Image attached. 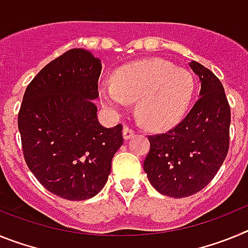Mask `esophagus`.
<instances>
[{
    "instance_id": "esophagus-1",
    "label": "esophagus",
    "mask_w": 248,
    "mask_h": 248,
    "mask_svg": "<svg viewBox=\"0 0 248 248\" xmlns=\"http://www.w3.org/2000/svg\"><path fill=\"white\" fill-rule=\"evenodd\" d=\"M133 135H134V130H131L129 128L123 129V138L125 140H129L130 138H133Z\"/></svg>"
}]
</instances>
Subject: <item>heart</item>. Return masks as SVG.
Wrapping results in <instances>:
<instances>
[{
	"label": "heart",
	"mask_w": 248,
	"mask_h": 248,
	"mask_svg": "<svg viewBox=\"0 0 248 248\" xmlns=\"http://www.w3.org/2000/svg\"><path fill=\"white\" fill-rule=\"evenodd\" d=\"M195 79L185 68L163 59H144L119 68L114 83L102 82L98 94L110 113L122 114L129 102H137L138 118L149 129L175 125L189 108Z\"/></svg>",
	"instance_id": "heart-1"
}]
</instances>
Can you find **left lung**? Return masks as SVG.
<instances>
[{
	"label": "left lung",
	"instance_id": "left-lung-1",
	"mask_svg": "<svg viewBox=\"0 0 248 248\" xmlns=\"http://www.w3.org/2000/svg\"><path fill=\"white\" fill-rule=\"evenodd\" d=\"M201 82L199 100L168 133L149 137L144 171L156 191L187 198L214 179L229 151L231 111L218 78L200 63H189Z\"/></svg>",
	"mask_w": 248,
	"mask_h": 248
}]
</instances>
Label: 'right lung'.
Segmentation results:
<instances>
[{
    "instance_id": "1",
    "label": "right lung",
    "mask_w": 248,
    "mask_h": 248,
    "mask_svg": "<svg viewBox=\"0 0 248 248\" xmlns=\"http://www.w3.org/2000/svg\"><path fill=\"white\" fill-rule=\"evenodd\" d=\"M100 59L74 48L48 63L30 83L18 114L28 168L59 198H93L108 181L111 159L123 145V126L98 120Z\"/></svg>"
}]
</instances>
